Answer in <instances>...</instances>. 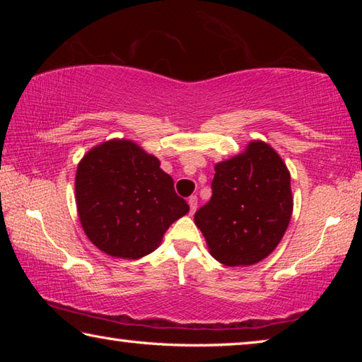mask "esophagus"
Segmentation results:
<instances>
[{
  "instance_id": "34e87169",
  "label": "esophagus",
  "mask_w": 362,
  "mask_h": 362,
  "mask_svg": "<svg viewBox=\"0 0 362 362\" xmlns=\"http://www.w3.org/2000/svg\"><path fill=\"white\" fill-rule=\"evenodd\" d=\"M188 204H189V214L193 216V214L196 212V207H198V198H196V196H189Z\"/></svg>"
}]
</instances>
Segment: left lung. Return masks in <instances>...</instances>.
<instances>
[{"label": "left lung", "mask_w": 362, "mask_h": 362, "mask_svg": "<svg viewBox=\"0 0 362 362\" xmlns=\"http://www.w3.org/2000/svg\"><path fill=\"white\" fill-rule=\"evenodd\" d=\"M291 174L262 140L216 164L212 198L194 214L211 255L226 267H247L273 252L291 222Z\"/></svg>", "instance_id": "8db88e82"}]
</instances>
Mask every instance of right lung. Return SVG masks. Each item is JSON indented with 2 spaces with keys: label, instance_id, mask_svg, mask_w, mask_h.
I'll return each mask as SVG.
<instances>
[{
  "label": "right lung",
  "instance_id": "1",
  "mask_svg": "<svg viewBox=\"0 0 362 362\" xmlns=\"http://www.w3.org/2000/svg\"><path fill=\"white\" fill-rule=\"evenodd\" d=\"M75 194L86 236L118 259L153 252L169 226L189 211L159 159L124 139L86 153L76 169Z\"/></svg>",
  "mask_w": 362,
  "mask_h": 362
}]
</instances>
